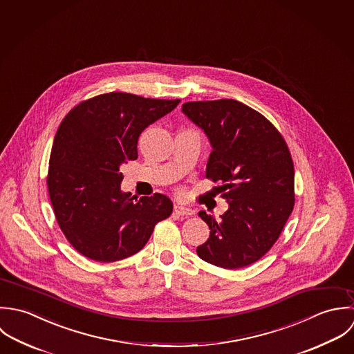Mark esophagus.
Listing matches in <instances>:
<instances>
[{
  "label": "esophagus",
  "instance_id": "esophagus-1",
  "mask_svg": "<svg viewBox=\"0 0 354 354\" xmlns=\"http://www.w3.org/2000/svg\"><path fill=\"white\" fill-rule=\"evenodd\" d=\"M174 211H175L176 214H179V216H192V214H194L193 209L186 208V207H182V205H175Z\"/></svg>",
  "mask_w": 354,
  "mask_h": 354
}]
</instances>
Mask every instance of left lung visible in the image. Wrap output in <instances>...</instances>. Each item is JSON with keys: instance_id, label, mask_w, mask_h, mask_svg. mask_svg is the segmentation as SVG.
<instances>
[{"instance_id": "left-lung-1", "label": "left lung", "mask_w": 354, "mask_h": 354, "mask_svg": "<svg viewBox=\"0 0 354 354\" xmlns=\"http://www.w3.org/2000/svg\"><path fill=\"white\" fill-rule=\"evenodd\" d=\"M182 111L208 136L207 178L223 182L228 203L220 220L198 213L211 234L197 254L224 270L250 266L274 246L294 208L287 143L267 118L235 100L185 102Z\"/></svg>"}]
</instances>
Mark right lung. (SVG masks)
Returning <instances> with one entry per match:
<instances>
[{
    "label": "right lung",
    "instance_id": "obj_1",
    "mask_svg": "<svg viewBox=\"0 0 354 354\" xmlns=\"http://www.w3.org/2000/svg\"><path fill=\"white\" fill-rule=\"evenodd\" d=\"M179 102L112 91L82 101L63 119L46 182L59 227L84 257L127 259L171 216L174 205L164 194L137 200L123 193L120 165L137 160L142 131Z\"/></svg>",
    "mask_w": 354,
    "mask_h": 354
}]
</instances>
